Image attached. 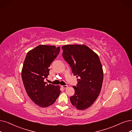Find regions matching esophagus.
<instances>
[{
	"mask_svg": "<svg viewBox=\"0 0 132 132\" xmlns=\"http://www.w3.org/2000/svg\"><path fill=\"white\" fill-rule=\"evenodd\" d=\"M61 87H62V88H63V89H66V88H67L68 87V86H62Z\"/></svg>",
	"mask_w": 132,
	"mask_h": 132,
	"instance_id": "obj_1",
	"label": "esophagus"
}]
</instances>
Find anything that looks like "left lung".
<instances>
[{
	"instance_id": "1",
	"label": "left lung",
	"mask_w": 132,
	"mask_h": 132,
	"mask_svg": "<svg viewBox=\"0 0 132 132\" xmlns=\"http://www.w3.org/2000/svg\"><path fill=\"white\" fill-rule=\"evenodd\" d=\"M63 57L71 68L73 75L79 77L75 94L70 97L77 109H86L95 101L101 90L103 71L97 54L87 46L65 45L62 47Z\"/></svg>"
}]
</instances>
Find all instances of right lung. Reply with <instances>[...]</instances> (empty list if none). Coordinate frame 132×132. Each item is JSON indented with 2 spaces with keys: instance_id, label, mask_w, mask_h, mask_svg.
<instances>
[{
  "instance_id": "obj_1",
  "label": "right lung",
  "mask_w": 132,
  "mask_h": 132,
  "mask_svg": "<svg viewBox=\"0 0 132 132\" xmlns=\"http://www.w3.org/2000/svg\"><path fill=\"white\" fill-rule=\"evenodd\" d=\"M60 51V46L39 45L28 52L22 70V77L28 95L37 105L47 107L59 96L60 86L44 81L49 74V67Z\"/></svg>"
}]
</instances>
